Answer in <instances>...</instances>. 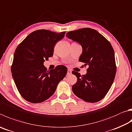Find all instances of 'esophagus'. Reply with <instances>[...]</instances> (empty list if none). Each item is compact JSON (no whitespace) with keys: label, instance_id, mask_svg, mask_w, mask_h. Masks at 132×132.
I'll list each match as a JSON object with an SVG mask.
<instances>
[{"label":"esophagus","instance_id":"1","mask_svg":"<svg viewBox=\"0 0 132 132\" xmlns=\"http://www.w3.org/2000/svg\"><path fill=\"white\" fill-rule=\"evenodd\" d=\"M71 74V71L70 70V69H68V73H67V75L68 76H70Z\"/></svg>","mask_w":132,"mask_h":132}]
</instances>
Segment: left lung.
Masks as SVG:
<instances>
[{
  "label": "left lung",
  "mask_w": 132,
  "mask_h": 132,
  "mask_svg": "<svg viewBox=\"0 0 132 132\" xmlns=\"http://www.w3.org/2000/svg\"><path fill=\"white\" fill-rule=\"evenodd\" d=\"M66 36L82 46L79 61L88 66L85 75L72 72L77 78L72 87L73 93L85 102L100 101L109 92L116 76L117 67L112 45L103 36L91 28L71 31Z\"/></svg>",
  "instance_id": "obj_1"
}]
</instances>
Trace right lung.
I'll list each match as a JSON object with an SVG mask.
<instances>
[{
	"label": "right lung",
	"instance_id": "add662e5",
	"mask_svg": "<svg viewBox=\"0 0 132 132\" xmlns=\"http://www.w3.org/2000/svg\"><path fill=\"white\" fill-rule=\"evenodd\" d=\"M64 34L65 32L37 30L16 47L11 68L12 76L19 92L28 102L37 103L48 99L66 75L68 69L64 66L47 70L43 64L53 55L55 44Z\"/></svg>",
	"mask_w": 132,
	"mask_h": 132
}]
</instances>
